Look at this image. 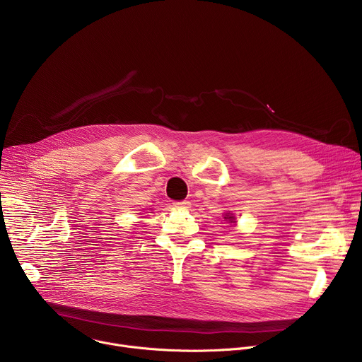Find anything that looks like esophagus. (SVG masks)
<instances>
[{"label":"esophagus","instance_id":"1","mask_svg":"<svg viewBox=\"0 0 362 362\" xmlns=\"http://www.w3.org/2000/svg\"><path fill=\"white\" fill-rule=\"evenodd\" d=\"M173 206L176 209H189L190 208V202L189 200H180V202H173Z\"/></svg>","mask_w":362,"mask_h":362}]
</instances>
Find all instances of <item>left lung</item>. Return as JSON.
<instances>
[{
  "label": "left lung",
  "mask_w": 362,
  "mask_h": 362,
  "mask_svg": "<svg viewBox=\"0 0 362 362\" xmlns=\"http://www.w3.org/2000/svg\"><path fill=\"white\" fill-rule=\"evenodd\" d=\"M225 219H226V221H229V223H230V222H233V219H235V218H233V216H229V215H226V216H225Z\"/></svg>",
  "instance_id": "8db88e82"
}]
</instances>
